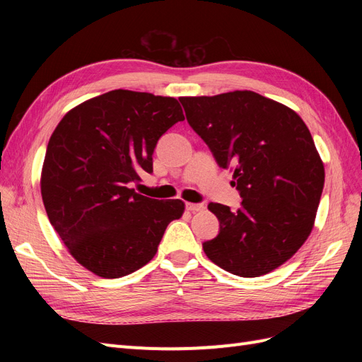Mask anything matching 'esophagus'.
Returning <instances> with one entry per match:
<instances>
[{
  "label": "esophagus",
  "instance_id": "1",
  "mask_svg": "<svg viewBox=\"0 0 362 362\" xmlns=\"http://www.w3.org/2000/svg\"><path fill=\"white\" fill-rule=\"evenodd\" d=\"M185 208H187L189 211L192 213H196V211H202L204 210V204H192V202H187L185 204Z\"/></svg>",
  "mask_w": 362,
  "mask_h": 362
}]
</instances>
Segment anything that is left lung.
<instances>
[{
  "label": "left lung",
  "mask_w": 362,
  "mask_h": 362,
  "mask_svg": "<svg viewBox=\"0 0 362 362\" xmlns=\"http://www.w3.org/2000/svg\"><path fill=\"white\" fill-rule=\"evenodd\" d=\"M190 127L233 172L242 206L210 204L218 235L202 245L223 270L257 278L288 261L310 237L325 166L302 117L252 90L182 96Z\"/></svg>",
  "instance_id": "left-lung-1"
}]
</instances>
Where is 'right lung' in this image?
Instances as JSON below:
<instances>
[{
  "instance_id": "1",
  "label": "right lung",
  "mask_w": 362,
  "mask_h": 362,
  "mask_svg": "<svg viewBox=\"0 0 362 362\" xmlns=\"http://www.w3.org/2000/svg\"><path fill=\"white\" fill-rule=\"evenodd\" d=\"M184 120L170 96L117 89L69 110L48 141L40 193L74 259L96 276H127L154 258L185 204L136 193L158 139Z\"/></svg>"
}]
</instances>
